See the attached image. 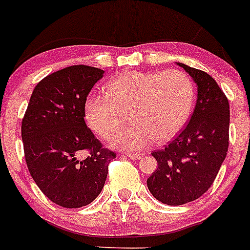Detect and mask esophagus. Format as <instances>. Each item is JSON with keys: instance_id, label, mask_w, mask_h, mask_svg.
Segmentation results:
<instances>
[{"instance_id": "obj_1", "label": "esophagus", "mask_w": 250, "mask_h": 250, "mask_svg": "<svg viewBox=\"0 0 250 250\" xmlns=\"http://www.w3.org/2000/svg\"><path fill=\"white\" fill-rule=\"evenodd\" d=\"M125 156H126V157H129V159H131V160H134V161H137V160L142 159V156H143V155H142V153L126 152V153H125Z\"/></svg>"}]
</instances>
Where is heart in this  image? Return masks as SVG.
<instances>
[{
	"instance_id": "b5f03b06",
	"label": "heart",
	"mask_w": 250,
	"mask_h": 250,
	"mask_svg": "<svg viewBox=\"0 0 250 250\" xmlns=\"http://www.w3.org/2000/svg\"><path fill=\"white\" fill-rule=\"evenodd\" d=\"M105 95L85 102V119L102 138L115 135L113 147L143 149L153 142L174 137L187 123L195 101L192 80L181 71L138 72L117 76L104 86Z\"/></svg>"
}]
</instances>
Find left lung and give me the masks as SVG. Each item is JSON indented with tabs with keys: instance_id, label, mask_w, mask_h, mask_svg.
Segmentation results:
<instances>
[{
	"instance_id": "8db88e82",
	"label": "left lung",
	"mask_w": 250,
	"mask_h": 250,
	"mask_svg": "<svg viewBox=\"0 0 250 250\" xmlns=\"http://www.w3.org/2000/svg\"><path fill=\"white\" fill-rule=\"evenodd\" d=\"M197 86L189 123L164 149L152 152L157 169L147 179L152 196L167 205H182L207 192L229 148V105L210 75L177 63Z\"/></svg>"
}]
</instances>
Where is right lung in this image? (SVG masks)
Here are the masks:
<instances>
[{"mask_svg":"<svg viewBox=\"0 0 250 250\" xmlns=\"http://www.w3.org/2000/svg\"><path fill=\"white\" fill-rule=\"evenodd\" d=\"M104 71L71 65L36 85L21 121L28 170L55 204L81 208L101 193L116 153L102 147L85 124V102ZM89 156L80 160V150Z\"/></svg>","mask_w":250,"mask_h":250,"instance_id":"obj_1","label":"right lung"}]
</instances>
